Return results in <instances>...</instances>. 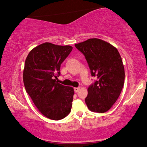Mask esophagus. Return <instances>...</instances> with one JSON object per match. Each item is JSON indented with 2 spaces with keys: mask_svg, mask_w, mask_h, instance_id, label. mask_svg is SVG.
Listing matches in <instances>:
<instances>
[{
  "mask_svg": "<svg viewBox=\"0 0 147 147\" xmlns=\"http://www.w3.org/2000/svg\"><path fill=\"white\" fill-rule=\"evenodd\" d=\"M79 90H80V88H74V91H75L76 93H77Z\"/></svg>",
  "mask_w": 147,
  "mask_h": 147,
  "instance_id": "obj_1",
  "label": "esophagus"
}]
</instances>
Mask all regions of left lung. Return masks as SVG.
Segmentation results:
<instances>
[{
	"label": "left lung",
	"instance_id": "obj_1",
	"mask_svg": "<svg viewBox=\"0 0 147 147\" xmlns=\"http://www.w3.org/2000/svg\"><path fill=\"white\" fill-rule=\"evenodd\" d=\"M75 46L86 57L91 76L97 78L88 89L86 105L91 111H107L124 86L125 69L119 53L111 44L98 38H90Z\"/></svg>",
	"mask_w": 147,
	"mask_h": 147
}]
</instances>
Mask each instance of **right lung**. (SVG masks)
Masks as SVG:
<instances>
[{
	"label": "right lung",
	"instance_id": "1",
	"mask_svg": "<svg viewBox=\"0 0 147 147\" xmlns=\"http://www.w3.org/2000/svg\"><path fill=\"white\" fill-rule=\"evenodd\" d=\"M71 46L45 42L33 48L25 61L23 82L28 94L42 115L60 120L71 111L74 88L56 82L61 63L71 52Z\"/></svg>",
	"mask_w": 147,
	"mask_h": 147
}]
</instances>
